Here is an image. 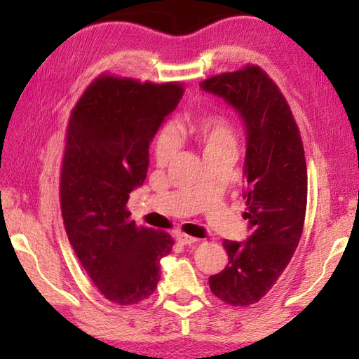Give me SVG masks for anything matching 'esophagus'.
<instances>
[{
  "label": "esophagus",
  "mask_w": 359,
  "mask_h": 359,
  "mask_svg": "<svg viewBox=\"0 0 359 359\" xmlns=\"http://www.w3.org/2000/svg\"><path fill=\"white\" fill-rule=\"evenodd\" d=\"M175 239H177V242L184 243V245H191V243L199 242V239L197 238H193V236L185 234V233H179L177 236H175Z\"/></svg>",
  "instance_id": "esophagus-1"
}]
</instances>
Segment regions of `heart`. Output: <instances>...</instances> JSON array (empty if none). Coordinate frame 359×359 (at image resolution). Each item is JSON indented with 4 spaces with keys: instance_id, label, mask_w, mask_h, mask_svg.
Instances as JSON below:
<instances>
[{
    "instance_id": "1",
    "label": "heart",
    "mask_w": 359,
    "mask_h": 359,
    "mask_svg": "<svg viewBox=\"0 0 359 359\" xmlns=\"http://www.w3.org/2000/svg\"><path fill=\"white\" fill-rule=\"evenodd\" d=\"M193 131L201 140L203 151L238 149V129L234 121L224 112H207L197 117ZM179 148V134L172 125H166L158 133L154 156L158 163H166Z\"/></svg>"
}]
</instances>
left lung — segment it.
I'll return each mask as SVG.
<instances>
[{"label":"left lung","instance_id":"1","mask_svg":"<svg viewBox=\"0 0 359 359\" xmlns=\"http://www.w3.org/2000/svg\"><path fill=\"white\" fill-rule=\"evenodd\" d=\"M201 88L233 104L247 126V208L251 236L224 241L228 265L210 278L228 306L261 301L292 261L307 210V163L299 128L279 86L261 66L247 65L201 81Z\"/></svg>","mask_w":359,"mask_h":359}]
</instances>
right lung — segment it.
Wrapping results in <instances>:
<instances>
[{
  "label": "right lung",
  "instance_id": "right-lung-1",
  "mask_svg": "<svg viewBox=\"0 0 359 359\" xmlns=\"http://www.w3.org/2000/svg\"><path fill=\"white\" fill-rule=\"evenodd\" d=\"M179 81L102 74L71 111L60 172V207L71 245L111 302L134 306L157 288L174 239L137 226L126 208L149 165V144L184 95Z\"/></svg>",
  "mask_w": 359,
  "mask_h": 359
}]
</instances>
